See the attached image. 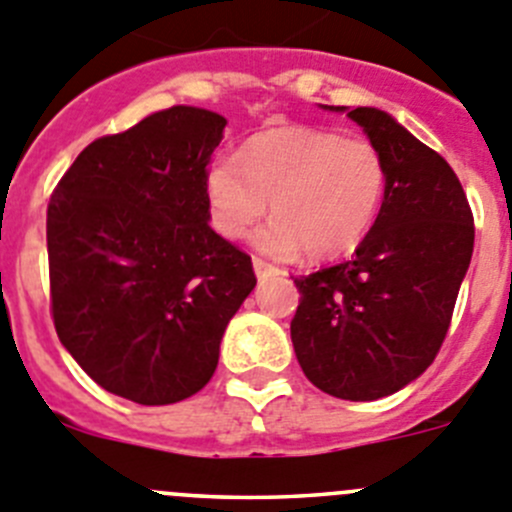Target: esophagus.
<instances>
[{
	"mask_svg": "<svg viewBox=\"0 0 512 512\" xmlns=\"http://www.w3.org/2000/svg\"><path fill=\"white\" fill-rule=\"evenodd\" d=\"M253 271H256V276H259V281L269 279V276L281 274V271L276 269L274 264H269V261H264V259H253Z\"/></svg>",
	"mask_w": 512,
	"mask_h": 512,
	"instance_id": "1",
	"label": "esophagus"
}]
</instances>
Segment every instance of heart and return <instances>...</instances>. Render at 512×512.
<instances>
[{
    "instance_id": "heart-1",
    "label": "heart",
    "mask_w": 512,
    "mask_h": 512,
    "mask_svg": "<svg viewBox=\"0 0 512 512\" xmlns=\"http://www.w3.org/2000/svg\"><path fill=\"white\" fill-rule=\"evenodd\" d=\"M387 193V163L374 140L329 128L281 125L251 135L236 160L206 170L208 221L228 241L248 236L271 201L274 221L256 236L261 251H299L329 261L372 231Z\"/></svg>"
}]
</instances>
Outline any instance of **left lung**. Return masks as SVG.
Wrapping results in <instances>:
<instances>
[{
    "mask_svg": "<svg viewBox=\"0 0 512 512\" xmlns=\"http://www.w3.org/2000/svg\"><path fill=\"white\" fill-rule=\"evenodd\" d=\"M344 110V107H329ZM387 163V193L349 261L294 279L291 342L306 379L352 402L420 377L450 329L475 226L455 170L377 107L349 110Z\"/></svg>",
    "mask_w": 512,
    "mask_h": 512,
    "instance_id": "8db88e82",
    "label": "left lung"
}]
</instances>
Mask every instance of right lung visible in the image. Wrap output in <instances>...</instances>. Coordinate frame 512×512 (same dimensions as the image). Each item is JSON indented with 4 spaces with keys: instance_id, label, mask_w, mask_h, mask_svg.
<instances>
[{
    "instance_id": "obj_1",
    "label": "right lung",
    "mask_w": 512,
    "mask_h": 512,
    "mask_svg": "<svg viewBox=\"0 0 512 512\" xmlns=\"http://www.w3.org/2000/svg\"><path fill=\"white\" fill-rule=\"evenodd\" d=\"M226 118L175 105L92 140L47 206L57 337L107 392L173 405L208 384L251 256L208 226L206 165Z\"/></svg>"
}]
</instances>
